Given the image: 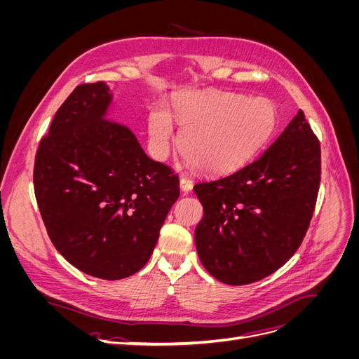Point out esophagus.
Returning <instances> with one entry per match:
<instances>
[{
    "instance_id": "obj_1",
    "label": "esophagus",
    "mask_w": 359,
    "mask_h": 359,
    "mask_svg": "<svg viewBox=\"0 0 359 359\" xmlns=\"http://www.w3.org/2000/svg\"><path fill=\"white\" fill-rule=\"evenodd\" d=\"M180 186L184 193H189L193 189V180L189 175H182L180 180Z\"/></svg>"
}]
</instances>
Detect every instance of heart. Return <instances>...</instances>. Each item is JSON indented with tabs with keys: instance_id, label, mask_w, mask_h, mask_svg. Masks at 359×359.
I'll use <instances>...</instances> for the list:
<instances>
[{
	"instance_id": "obj_1",
	"label": "heart",
	"mask_w": 359,
	"mask_h": 359,
	"mask_svg": "<svg viewBox=\"0 0 359 359\" xmlns=\"http://www.w3.org/2000/svg\"><path fill=\"white\" fill-rule=\"evenodd\" d=\"M172 109L182 127V154L210 172H231L243 166L266 142L276 126L274 104L265 97L186 93L173 99ZM148 133L157 153L166 154L175 137L166 107L151 109Z\"/></svg>"
}]
</instances>
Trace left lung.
Segmentation results:
<instances>
[{
	"label": "left lung",
	"mask_w": 359,
	"mask_h": 359,
	"mask_svg": "<svg viewBox=\"0 0 359 359\" xmlns=\"http://www.w3.org/2000/svg\"><path fill=\"white\" fill-rule=\"evenodd\" d=\"M320 173V142L299 109L252 163L198 182L203 219L194 240L206 271L243 286L283 266L309 231Z\"/></svg>",
	"instance_id": "obj_1"
}]
</instances>
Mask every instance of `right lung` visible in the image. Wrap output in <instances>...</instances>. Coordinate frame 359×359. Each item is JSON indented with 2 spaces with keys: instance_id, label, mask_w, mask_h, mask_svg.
Masks as SVG:
<instances>
[{
  "instance_id": "1",
  "label": "right lung",
  "mask_w": 359,
  "mask_h": 359,
  "mask_svg": "<svg viewBox=\"0 0 359 359\" xmlns=\"http://www.w3.org/2000/svg\"><path fill=\"white\" fill-rule=\"evenodd\" d=\"M103 82L76 86L43 136L34 193L52 244L82 273L121 280L142 269L180 196V180L127 127L103 119Z\"/></svg>"
}]
</instances>
